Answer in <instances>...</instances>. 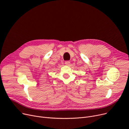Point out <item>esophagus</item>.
Masks as SVG:
<instances>
[{
  "label": "esophagus",
  "mask_w": 129,
  "mask_h": 129,
  "mask_svg": "<svg viewBox=\"0 0 129 129\" xmlns=\"http://www.w3.org/2000/svg\"><path fill=\"white\" fill-rule=\"evenodd\" d=\"M70 63H71V62H70V61H69V60H67V61H66V62H65V64L66 65H68V66L70 65Z\"/></svg>",
  "instance_id": "1"
}]
</instances>
